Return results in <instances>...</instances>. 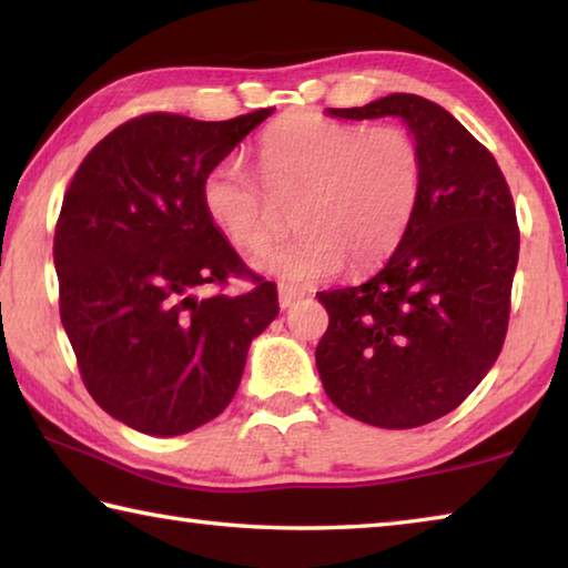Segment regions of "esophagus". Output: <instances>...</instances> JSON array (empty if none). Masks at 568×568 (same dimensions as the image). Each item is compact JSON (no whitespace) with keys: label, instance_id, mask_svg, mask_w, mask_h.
<instances>
[{"label":"esophagus","instance_id":"1","mask_svg":"<svg viewBox=\"0 0 568 568\" xmlns=\"http://www.w3.org/2000/svg\"><path fill=\"white\" fill-rule=\"evenodd\" d=\"M301 297H303V293L293 291V287L281 285V291H277V303H281L283 311H285V307H291L295 301H301Z\"/></svg>","mask_w":568,"mask_h":568}]
</instances>
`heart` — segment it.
Listing matches in <instances>:
<instances>
[{
  "label": "heart",
  "mask_w": 568,
  "mask_h": 568,
  "mask_svg": "<svg viewBox=\"0 0 568 568\" xmlns=\"http://www.w3.org/2000/svg\"><path fill=\"white\" fill-rule=\"evenodd\" d=\"M265 185L297 195L295 237L267 245L253 267L285 287L328 281L348 261L371 267L390 255L416 215L426 162L416 134L400 124L371 128L318 112L285 114L255 148ZM200 203L210 223L243 250L273 233L265 190L243 160L223 158L207 170Z\"/></svg>",
  "instance_id": "b5f03b06"
}]
</instances>
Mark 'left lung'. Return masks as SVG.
Returning <instances> with one entry per match:
<instances>
[{
	"instance_id": "1",
	"label": "left lung",
	"mask_w": 568,
	"mask_h": 568,
	"mask_svg": "<svg viewBox=\"0 0 568 568\" xmlns=\"http://www.w3.org/2000/svg\"><path fill=\"white\" fill-rule=\"evenodd\" d=\"M343 120L400 118L426 162L410 227L363 285L318 293L315 363L328 398L378 428H418L464 403L504 348L518 223L491 152L440 104L396 92Z\"/></svg>"
}]
</instances>
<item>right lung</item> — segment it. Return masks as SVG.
I'll use <instances>...</instances> for the list:
<instances>
[{
    "label": "right lung",
    "instance_id": "obj_1",
    "mask_svg": "<svg viewBox=\"0 0 568 568\" xmlns=\"http://www.w3.org/2000/svg\"><path fill=\"white\" fill-rule=\"evenodd\" d=\"M273 108L223 122L152 112L90 150L54 230L60 315L84 388L150 436H180L227 408L277 291L210 223L200 185ZM230 274L243 296H200Z\"/></svg>",
    "mask_w": 568,
    "mask_h": 568
}]
</instances>
